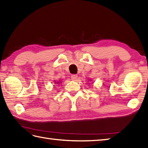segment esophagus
I'll use <instances>...</instances> for the list:
<instances>
[{
  "mask_svg": "<svg viewBox=\"0 0 148 148\" xmlns=\"http://www.w3.org/2000/svg\"><path fill=\"white\" fill-rule=\"evenodd\" d=\"M71 79L73 81L76 80L77 79V76L76 74H72L71 76Z\"/></svg>",
  "mask_w": 148,
  "mask_h": 148,
  "instance_id": "1",
  "label": "esophagus"
}]
</instances>
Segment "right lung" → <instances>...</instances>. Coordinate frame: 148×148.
Wrapping results in <instances>:
<instances>
[{"mask_svg": "<svg viewBox=\"0 0 148 148\" xmlns=\"http://www.w3.org/2000/svg\"><path fill=\"white\" fill-rule=\"evenodd\" d=\"M54 83H57V84H58V83H60V82H54Z\"/></svg>", "mask_w": 148, "mask_h": 148, "instance_id": "1", "label": "right lung"}]
</instances>
